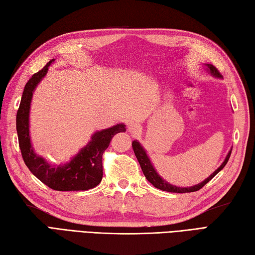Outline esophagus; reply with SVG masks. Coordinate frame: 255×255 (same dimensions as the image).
I'll list each match as a JSON object with an SVG mask.
<instances>
[{
  "instance_id": "34e87169",
  "label": "esophagus",
  "mask_w": 255,
  "mask_h": 255,
  "mask_svg": "<svg viewBox=\"0 0 255 255\" xmlns=\"http://www.w3.org/2000/svg\"><path fill=\"white\" fill-rule=\"evenodd\" d=\"M128 132L131 133L132 135H138L141 133V126L138 123H135V122H132L128 124Z\"/></svg>"
}]
</instances>
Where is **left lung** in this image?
I'll use <instances>...</instances> for the list:
<instances>
[{
  "label": "left lung",
  "mask_w": 255,
  "mask_h": 255,
  "mask_svg": "<svg viewBox=\"0 0 255 255\" xmlns=\"http://www.w3.org/2000/svg\"><path fill=\"white\" fill-rule=\"evenodd\" d=\"M204 66H206V70L211 74V76H213L217 79L222 78L221 73L213 65L204 64ZM132 146H133V150H134L135 156L138 160L139 165L141 167V171H142V173H144V175L147 178V181L149 183H151L154 187L158 189L164 190V191H170V192H178V194H183V192H192V191H197V190L201 189L204 185L209 183L211 179H212L217 174V173H219L223 169V167L226 165V163L228 162L229 157H231V153H232V150H229V152L227 153V156L224 160V162L220 165V167H217V170H215L208 178L204 179L203 182L197 184L195 186H191V187H177V186H175V185L167 183L158 174V172L156 171V169H154V166L152 165L150 159H149V157H148L145 148L140 145V142L138 140H134L132 142Z\"/></svg>",
  "instance_id": "left-lung-1"
}]
</instances>
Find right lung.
Here are the masks:
<instances>
[{"label": "right lung", "instance_id": "1", "mask_svg": "<svg viewBox=\"0 0 255 255\" xmlns=\"http://www.w3.org/2000/svg\"><path fill=\"white\" fill-rule=\"evenodd\" d=\"M55 59L34 73L24 85L19 108L16 117L18 141L24 163L32 174L49 188L58 191L89 190L94 188L103 178V153L117 133L126 132V124L119 123L108 128L96 131L91 140L81 148L76 156L65 164H51L36 154L30 139V107L36 86L46 76L48 67Z\"/></svg>", "mask_w": 255, "mask_h": 255}]
</instances>
